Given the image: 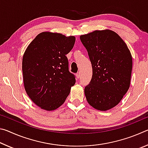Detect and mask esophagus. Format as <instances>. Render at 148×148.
Here are the masks:
<instances>
[{"mask_svg":"<svg viewBox=\"0 0 148 148\" xmlns=\"http://www.w3.org/2000/svg\"><path fill=\"white\" fill-rule=\"evenodd\" d=\"M76 77H77V78H79V77H80V74H79V72H77L76 74Z\"/></svg>","mask_w":148,"mask_h":148,"instance_id":"esophagus-1","label":"esophagus"}]
</instances>
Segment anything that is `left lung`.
<instances>
[{
  "instance_id": "obj_1",
  "label": "left lung",
  "mask_w": 148,
  "mask_h": 148,
  "mask_svg": "<svg viewBox=\"0 0 148 148\" xmlns=\"http://www.w3.org/2000/svg\"><path fill=\"white\" fill-rule=\"evenodd\" d=\"M92 64V76L84 89L88 103L106 111L116 106L128 91L132 67L128 47L116 32L95 31L80 36Z\"/></svg>"
}]
</instances>
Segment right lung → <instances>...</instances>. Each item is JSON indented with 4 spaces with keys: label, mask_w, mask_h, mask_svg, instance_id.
Returning <instances> with one entry per match:
<instances>
[{
    "label": "right lung",
    "mask_w": 148,
    "mask_h": 148,
    "mask_svg": "<svg viewBox=\"0 0 148 148\" xmlns=\"http://www.w3.org/2000/svg\"><path fill=\"white\" fill-rule=\"evenodd\" d=\"M75 40L73 36L43 32L25 51L22 61L25 89L29 98L42 109L58 108L76 83L74 74L69 71L66 56Z\"/></svg>",
    "instance_id": "right-lung-1"
}]
</instances>
